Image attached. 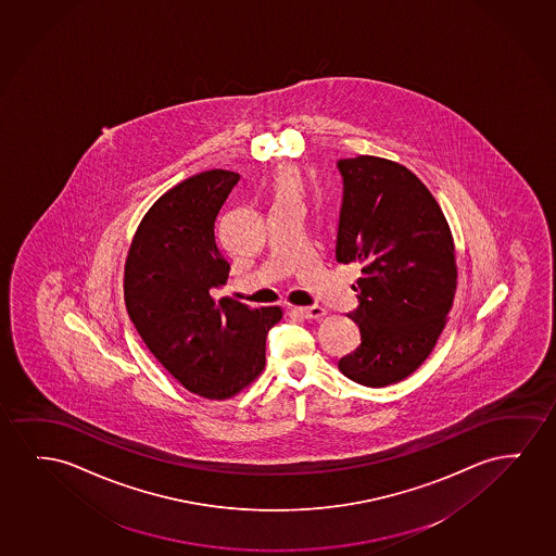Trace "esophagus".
Returning a JSON list of instances; mask_svg holds the SVG:
<instances>
[{
	"instance_id": "obj_1",
	"label": "esophagus",
	"mask_w": 556,
	"mask_h": 556,
	"mask_svg": "<svg viewBox=\"0 0 556 556\" xmlns=\"http://www.w3.org/2000/svg\"><path fill=\"white\" fill-rule=\"evenodd\" d=\"M295 313L306 318V320H318L321 316H326V308H321V306H301V308H295Z\"/></svg>"
}]
</instances>
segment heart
Segmentation results:
<instances>
[{"mask_svg":"<svg viewBox=\"0 0 556 556\" xmlns=\"http://www.w3.org/2000/svg\"><path fill=\"white\" fill-rule=\"evenodd\" d=\"M276 185H278L280 200H298L301 182H299L298 173L293 172V169H282V172L278 173Z\"/></svg>","mask_w":556,"mask_h":556,"instance_id":"1","label":"heart"}]
</instances>
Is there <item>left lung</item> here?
<instances>
[{
    "instance_id": "8db88e82",
    "label": "left lung",
    "mask_w": 556,
    "mask_h": 556,
    "mask_svg": "<svg viewBox=\"0 0 556 556\" xmlns=\"http://www.w3.org/2000/svg\"><path fill=\"white\" fill-rule=\"evenodd\" d=\"M343 198L337 225L339 263H361L358 306L346 314L361 346L339 361L364 387L399 383L434 349L457 286L446 217L404 165L376 156L337 160Z\"/></svg>"
}]
</instances>
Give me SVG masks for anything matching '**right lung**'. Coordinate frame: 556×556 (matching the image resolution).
Here are the masks:
<instances>
[{
  "instance_id": "1",
  "label": "right lung",
  "mask_w": 556,
  "mask_h": 556,
  "mask_svg": "<svg viewBox=\"0 0 556 556\" xmlns=\"http://www.w3.org/2000/svg\"><path fill=\"white\" fill-rule=\"evenodd\" d=\"M240 175L198 173L165 192L135 232L126 261L129 318L157 362L204 399L235 396L265 368L266 333L278 306L215 301L230 265L219 219Z\"/></svg>"
}]
</instances>
